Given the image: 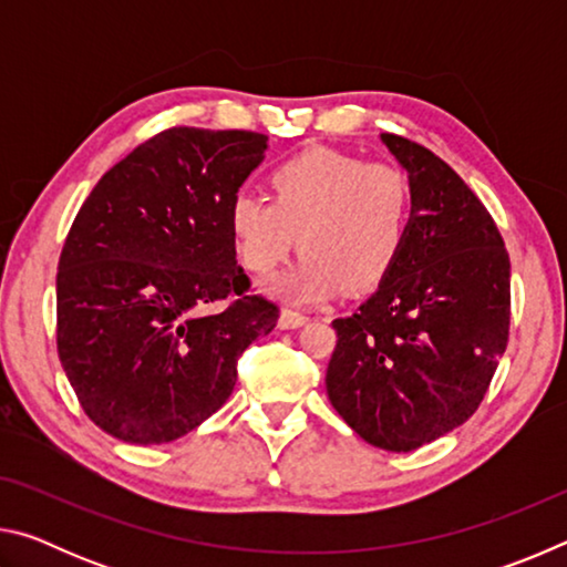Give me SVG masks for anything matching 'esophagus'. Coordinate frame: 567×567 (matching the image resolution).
<instances>
[{
	"instance_id": "esophagus-1",
	"label": "esophagus",
	"mask_w": 567,
	"mask_h": 567,
	"mask_svg": "<svg viewBox=\"0 0 567 567\" xmlns=\"http://www.w3.org/2000/svg\"><path fill=\"white\" fill-rule=\"evenodd\" d=\"M307 320H310V318H307V315L297 312V310H290V307H287V310L280 312V328H282V330L302 328V324H305Z\"/></svg>"
}]
</instances>
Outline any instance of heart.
Wrapping results in <instances>:
<instances>
[{"instance_id": "obj_1", "label": "heart", "mask_w": 567, "mask_h": 567, "mask_svg": "<svg viewBox=\"0 0 567 567\" xmlns=\"http://www.w3.org/2000/svg\"><path fill=\"white\" fill-rule=\"evenodd\" d=\"M412 213V182L400 167L315 147L270 172V197L237 192L227 225L239 262L257 275L300 243L305 257L270 290L318 302L342 285L360 292L385 280L410 239Z\"/></svg>"}]
</instances>
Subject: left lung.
<instances>
[{
    "label": "left lung",
    "mask_w": 567,
    "mask_h": 567,
    "mask_svg": "<svg viewBox=\"0 0 567 567\" xmlns=\"http://www.w3.org/2000/svg\"><path fill=\"white\" fill-rule=\"evenodd\" d=\"M408 169L412 229L398 265L338 332L328 398L364 443L410 453L473 415L511 334V257L495 219L427 147L382 134Z\"/></svg>",
    "instance_id": "1"
}]
</instances>
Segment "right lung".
Returning a JSON list of instances; mask_svg holds the SVG:
<instances>
[{
	"mask_svg": "<svg viewBox=\"0 0 567 567\" xmlns=\"http://www.w3.org/2000/svg\"><path fill=\"white\" fill-rule=\"evenodd\" d=\"M267 134L172 127L94 185L56 272V352L94 425L132 445L172 443L233 395L237 358L280 307L249 295L229 199ZM215 301L223 311L205 313Z\"/></svg>",
	"mask_w": 567,
	"mask_h": 567,
	"instance_id": "right-lung-1",
	"label": "right lung"
}]
</instances>
